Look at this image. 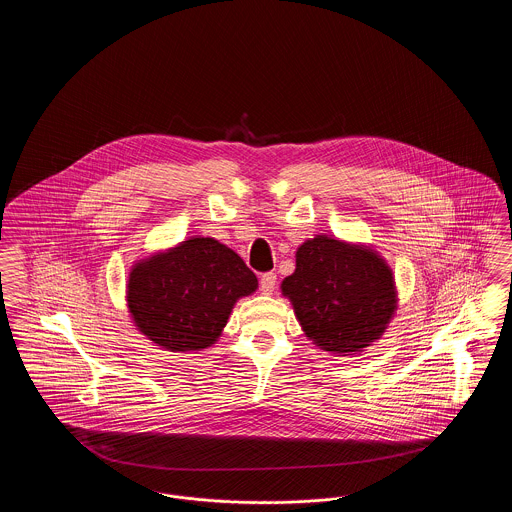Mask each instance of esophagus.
<instances>
[{
    "label": "esophagus",
    "mask_w": 512,
    "mask_h": 512,
    "mask_svg": "<svg viewBox=\"0 0 512 512\" xmlns=\"http://www.w3.org/2000/svg\"><path fill=\"white\" fill-rule=\"evenodd\" d=\"M259 288H261V292L267 293V295L274 292V288H276V274L274 272H265L261 276V280H259Z\"/></svg>",
    "instance_id": "esophagus-1"
}]
</instances>
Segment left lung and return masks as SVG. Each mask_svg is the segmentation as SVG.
Here are the masks:
<instances>
[{"label":"left lung","instance_id":"obj_1","mask_svg":"<svg viewBox=\"0 0 512 512\" xmlns=\"http://www.w3.org/2000/svg\"><path fill=\"white\" fill-rule=\"evenodd\" d=\"M282 292L307 338L332 353L363 351L384 334L397 307L390 267L372 249L328 236L297 249Z\"/></svg>","mask_w":512,"mask_h":512}]
</instances>
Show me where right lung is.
<instances>
[{"mask_svg":"<svg viewBox=\"0 0 512 512\" xmlns=\"http://www.w3.org/2000/svg\"><path fill=\"white\" fill-rule=\"evenodd\" d=\"M257 290L242 257L213 238H192L132 268L128 309L149 340L169 351L215 343L234 303Z\"/></svg>","mask_w":512,"mask_h":512,"instance_id":"right-lung-1","label":"right lung"}]
</instances>
